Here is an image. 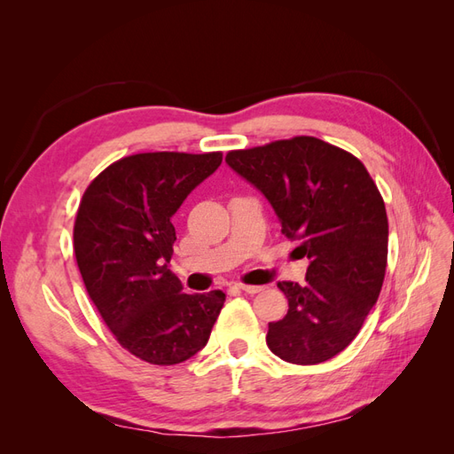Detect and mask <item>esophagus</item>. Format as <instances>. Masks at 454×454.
I'll return each mask as SVG.
<instances>
[{
	"instance_id": "1",
	"label": "esophagus",
	"mask_w": 454,
	"mask_h": 454,
	"mask_svg": "<svg viewBox=\"0 0 454 454\" xmlns=\"http://www.w3.org/2000/svg\"><path fill=\"white\" fill-rule=\"evenodd\" d=\"M239 287H240V290H242L244 294H250V295H254V294H259V292H263V286H248V284H239Z\"/></svg>"
}]
</instances>
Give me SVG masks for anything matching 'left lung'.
Returning <instances> with one entry per match:
<instances>
[{
    "instance_id": "8db88e82",
    "label": "left lung",
    "mask_w": 454,
    "mask_h": 454,
    "mask_svg": "<svg viewBox=\"0 0 454 454\" xmlns=\"http://www.w3.org/2000/svg\"><path fill=\"white\" fill-rule=\"evenodd\" d=\"M225 162L309 259L303 286L278 282L290 309L269 322V348L297 365L333 358L358 335L387 270L388 217L375 182L354 155L312 136L229 151Z\"/></svg>"
}]
</instances>
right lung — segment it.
Masks as SVG:
<instances>
[{"instance_id":"obj_1","label":"right lung","mask_w":454,"mask_h":454,"mask_svg":"<svg viewBox=\"0 0 454 454\" xmlns=\"http://www.w3.org/2000/svg\"><path fill=\"white\" fill-rule=\"evenodd\" d=\"M222 153H140L87 187L74 250L92 303L122 348L155 365L189 360L210 339L223 292L184 294L170 270L174 214Z\"/></svg>"}]
</instances>
